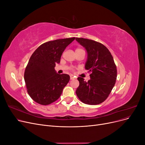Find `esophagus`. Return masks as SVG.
<instances>
[{
    "label": "esophagus",
    "instance_id": "34e87169",
    "mask_svg": "<svg viewBox=\"0 0 145 145\" xmlns=\"http://www.w3.org/2000/svg\"><path fill=\"white\" fill-rule=\"evenodd\" d=\"M70 79H71V80L75 79V77L73 76L72 75H71V76H70Z\"/></svg>",
    "mask_w": 145,
    "mask_h": 145
}]
</instances>
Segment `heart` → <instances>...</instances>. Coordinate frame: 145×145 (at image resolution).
Masks as SVG:
<instances>
[{
    "label": "heart",
    "mask_w": 145,
    "mask_h": 145,
    "mask_svg": "<svg viewBox=\"0 0 145 145\" xmlns=\"http://www.w3.org/2000/svg\"><path fill=\"white\" fill-rule=\"evenodd\" d=\"M78 50H82V49H80V48H77V49L76 50V51H78ZM70 69H71V71H73V68H70Z\"/></svg>",
    "instance_id": "heart-1"
}]
</instances>
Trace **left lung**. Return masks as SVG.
Here are the masks:
<instances>
[{"mask_svg": "<svg viewBox=\"0 0 145 145\" xmlns=\"http://www.w3.org/2000/svg\"><path fill=\"white\" fill-rule=\"evenodd\" d=\"M76 40L87 51L85 69L88 70L91 78L88 82L82 77L77 78L79 86L76 94L85 104H100L108 98L115 85L116 65L111 52L102 43L84 38H76Z\"/></svg>", "mask_w": 145, "mask_h": 145, "instance_id": "left-lung-1", "label": "left lung"}]
</instances>
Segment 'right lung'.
Wrapping results in <instances>:
<instances>
[{
  "label": "right lung",
  "mask_w": 145,
  "mask_h": 145,
  "mask_svg": "<svg viewBox=\"0 0 145 145\" xmlns=\"http://www.w3.org/2000/svg\"><path fill=\"white\" fill-rule=\"evenodd\" d=\"M75 37L57 39L43 43L31 56L24 73L27 92L36 103L48 105L54 102L68 84V74H59L54 69L60 63L66 47Z\"/></svg>",
  "instance_id": "obj_1"
}]
</instances>
